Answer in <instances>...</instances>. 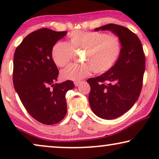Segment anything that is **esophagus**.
Instances as JSON below:
<instances>
[{"instance_id": "34e87169", "label": "esophagus", "mask_w": 159, "mask_h": 159, "mask_svg": "<svg viewBox=\"0 0 159 159\" xmlns=\"http://www.w3.org/2000/svg\"><path fill=\"white\" fill-rule=\"evenodd\" d=\"M80 83H81V82H80V81H75V85L76 87H77V86L79 85V84H80Z\"/></svg>"}]
</instances>
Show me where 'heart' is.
<instances>
[{
	"instance_id": "b5f03b06",
	"label": "heart",
	"mask_w": 159,
	"mask_h": 159,
	"mask_svg": "<svg viewBox=\"0 0 159 159\" xmlns=\"http://www.w3.org/2000/svg\"><path fill=\"white\" fill-rule=\"evenodd\" d=\"M75 51H84V64H70L63 69V79L78 80L85 77L93 71L102 74L110 70L120 56L121 41L116 35L100 32L74 31L69 34V44L58 42L51 51L53 61L62 67L72 58Z\"/></svg>"
}]
</instances>
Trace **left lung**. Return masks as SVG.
I'll list each match as a JSON object with an SVG mask.
<instances>
[{
    "label": "left lung",
    "mask_w": 159,
    "mask_h": 159,
    "mask_svg": "<svg viewBox=\"0 0 159 159\" xmlns=\"http://www.w3.org/2000/svg\"><path fill=\"white\" fill-rule=\"evenodd\" d=\"M109 30L121 41L119 59L110 70L90 78L89 103L96 116L104 119L118 118L128 111L140 95L145 69V58L140 39L129 29L108 24L95 31Z\"/></svg>",
    "instance_id": "1"
}]
</instances>
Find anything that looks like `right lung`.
Instances as JSON below:
<instances>
[{"label": "right lung", "mask_w": 159, "mask_h": 159, "mask_svg": "<svg viewBox=\"0 0 159 159\" xmlns=\"http://www.w3.org/2000/svg\"><path fill=\"white\" fill-rule=\"evenodd\" d=\"M67 32L43 28L25 37L14 56L13 82L27 112L39 122L51 125L66 114V92L74 88L71 80L56 83L58 69L52 59L53 45Z\"/></svg>", "instance_id": "add662e5"}]
</instances>
